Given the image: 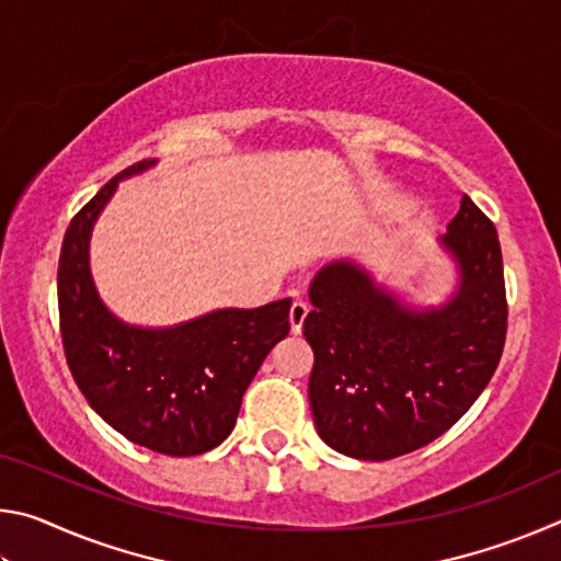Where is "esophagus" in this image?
<instances>
[{
  "label": "esophagus",
  "mask_w": 561,
  "mask_h": 561,
  "mask_svg": "<svg viewBox=\"0 0 561 561\" xmlns=\"http://www.w3.org/2000/svg\"><path fill=\"white\" fill-rule=\"evenodd\" d=\"M309 314V307L304 301H294L289 309V324H291V334H299L304 327V319Z\"/></svg>",
  "instance_id": "obj_1"
}]
</instances>
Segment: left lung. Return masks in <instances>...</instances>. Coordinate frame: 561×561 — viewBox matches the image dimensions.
<instances>
[{
    "instance_id": "left-lung-1",
    "label": "left lung",
    "mask_w": 561,
    "mask_h": 561,
    "mask_svg": "<svg viewBox=\"0 0 561 561\" xmlns=\"http://www.w3.org/2000/svg\"><path fill=\"white\" fill-rule=\"evenodd\" d=\"M440 244L458 267L440 307H408L354 262H331L311 282L309 403L321 440L348 458L391 460L440 438L500 364L507 299L495 225L462 195Z\"/></svg>"
}]
</instances>
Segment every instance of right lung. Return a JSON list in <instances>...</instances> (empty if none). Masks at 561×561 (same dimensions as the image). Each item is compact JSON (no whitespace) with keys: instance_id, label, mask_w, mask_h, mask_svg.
<instances>
[{"instance_id":"right-lung-1","label":"right lung","mask_w":561,"mask_h":561,"mask_svg":"<svg viewBox=\"0 0 561 561\" xmlns=\"http://www.w3.org/2000/svg\"><path fill=\"white\" fill-rule=\"evenodd\" d=\"M111 178L64 234L59 319L66 364L89 405L123 438L173 458L201 455L232 433L242 396L270 351L289 334L291 299L257 309H217L185 324L144 329L101 301L89 270L96 217L123 178Z\"/></svg>"}]
</instances>
